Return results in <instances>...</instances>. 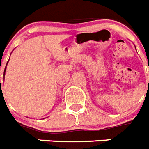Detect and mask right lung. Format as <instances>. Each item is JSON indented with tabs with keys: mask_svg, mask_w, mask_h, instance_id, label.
Returning <instances> with one entry per match:
<instances>
[{
	"mask_svg": "<svg viewBox=\"0 0 149 149\" xmlns=\"http://www.w3.org/2000/svg\"><path fill=\"white\" fill-rule=\"evenodd\" d=\"M3 73H5V69H4V72H3ZM0 85H1V79H0Z\"/></svg>",
	"mask_w": 149,
	"mask_h": 149,
	"instance_id": "obj_1",
	"label": "right lung"
}]
</instances>
